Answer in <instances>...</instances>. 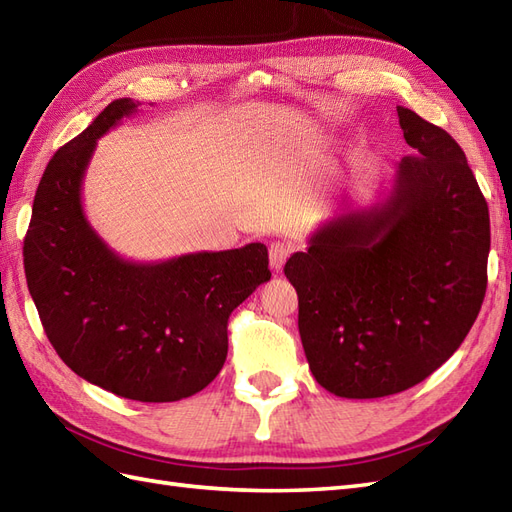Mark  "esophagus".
I'll use <instances>...</instances> for the list:
<instances>
[{
    "instance_id": "1",
    "label": "esophagus",
    "mask_w": 512,
    "mask_h": 512,
    "mask_svg": "<svg viewBox=\"0 0 512 512\" xmlns=\"http://www.w3.org/2000/svg\"><path fill=\"white\" fill-rule=\"evenodd\" d=\"M292 251H294V246H292L290 242H283V240L272 242L270 248H268V253H270V266H272L274 270H281L283 264L287 261V257L292 255Z\"/></svg>"
}]
</instances>
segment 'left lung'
I'll use <instances>...</instances> for the list:
<instances>
[{
  "mask_svg": "<svg viewBox=\"0 0 512 512\" xmlns=\"http://www.w3.org/2000/svg\"><path fill=\"white\" fill-rule=\"evenodd\" d=\"M398 119L413 155L387 201L346 203L285 264L309 370L339 398L422 383L463 344L487 292L489 207L463 149L409 108Z\"/></svg>",
  "mask_w": 512,
  "mask_h": 512,
  "instance_id": "1",
  "label": "left lung"
}]
</instances>
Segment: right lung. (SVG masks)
<instances>
[{"instance_id": "obj_1", "label": "right lung", "mask_w": 512, "mask_h": 512, "mask_svg": "<svg viewBox=\"0 0 512 512\" xmlns=\"http://www.w3.org/2000/svg\"><path fill=\"white\" fill-rule=\"evenodd\" d=\"M136 108L127 97L112 101L51 157L23 264L49 342L77 376L121 398L175 402L222 370L231 311L270 281L268 248L136 264L99 238L82 207L84 173L97 140Z\"/></svg>"}]
</instances>
